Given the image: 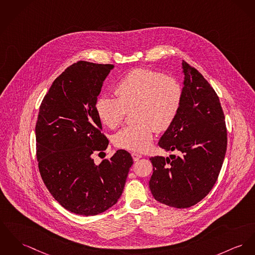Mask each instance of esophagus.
Listing matches in <instances>:
<instances>
[{
    "label": "esophagus",
    "instance_id": "esophagus-1",
    "mask_svg": "<svg viewBox=\"0 0 255 255\" xmlns=\"http://www.w3.org/2000/svg\"><path fill=\"white\" fill-rule=\"evenodd\" d=\"M131 156H132V158H133V160H134V161L139 160V159L142 157V155H141V154H139V153H131Z\"/></svg>",
    "mask_w": 255,
    "mask_h": 255
}]
</instances>
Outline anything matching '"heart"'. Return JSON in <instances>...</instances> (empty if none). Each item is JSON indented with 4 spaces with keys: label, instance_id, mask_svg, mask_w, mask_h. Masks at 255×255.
<instances>
[{
    "label": "heart",
    "instance_id": "1",
    "mask_svg": "<svg viewBox=\"0 0 255 255\" xmlns=\"http://www.w3.org/2000/svg\"><path fill=\"white\" fill-rule=\"evenodd\" d=\"M117 99L101 97L96 112L102 124L116 128L128 111H132L134 124L122 128L114 137L115 146L128 151L147 150L154 130L165 131L179 113L183 89L173 77L148 68H134L119 80L114 88Z\"/></svg>",
    "mask_w": 255,
    "mask_h": 255
}]
</instances>
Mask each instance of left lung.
Segmentation results:
<instances>
[{"label": "left lung", "instance_id": "left-lung-1", "mask_svg": "<svg viewBox=\"0 0 255 255\" xmlns=\"http://www.w3.org/2000/svg\"><path fill=\"white\" fill-rule=\"evenodd\" d=\"M182 104L158 146L179 155L153 156L149 187L153 198L174 208L201 201L216 184L227 147L221 102L203 75L185 61Z\"/></svg>", "mask_w": 255, "mask_h": 255}]
</instances>
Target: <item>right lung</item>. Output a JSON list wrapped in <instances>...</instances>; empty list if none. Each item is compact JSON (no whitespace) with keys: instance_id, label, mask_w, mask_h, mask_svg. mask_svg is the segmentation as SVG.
Listing matches in <instances>:
<instances>
[{"instance_id":"add662e5","label":"right lung","mask_w":255,"mask_h":255,"mask_svg":"<svg viewBox=\"0 0 255 255\" xmlns=\"http://www.w3.org/2000/svg\"><path fill=\"white\" fill-rule=\"evenodd\" d=\"M113 68L85 61L69 66L39 107L35 139L40 176L52 196L76 215L96 216L117 203L133 163L125 150L99 165L92 157L109 143L96 102Z\"/></svg>"}]
</instances>
